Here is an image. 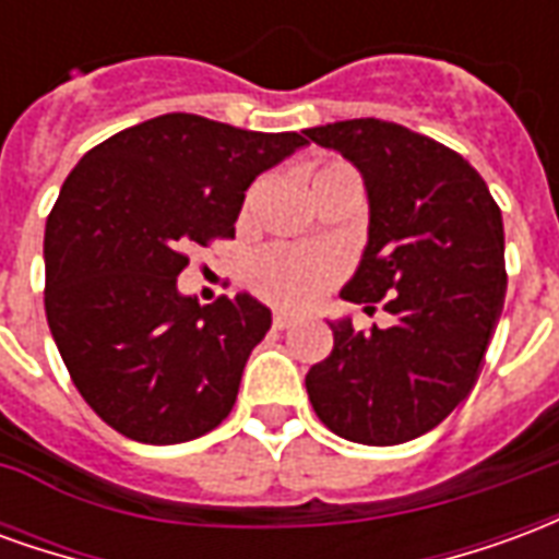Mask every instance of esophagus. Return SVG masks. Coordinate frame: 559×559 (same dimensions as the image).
Masks as SVG:
<instances>
[{
  "label": "esophagus",
  "instance_id": "obj_1",
  "mask_svg": "<svg viewBox=\"0 0 559 559\" xmlns=\"http://www.w3.org/2000/svg\"><path fill=\"white\" fill-rule=\"evenodd\" d=\"M293 323H296V317L287 314V311H275V317H272V326L275 329H290Z\"/></svg>",
  "mask_w": 559,
  "mask_h": 559
}]
</instances>
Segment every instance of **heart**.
<instances>
[{"instance_id": "obj_1", "label": "heart", "mask_w": 559, "mask_h": 559, "mask_svg": "<svg viewBox=\"0 0 559 559\" xmlns=\"http://www.w3.org/2000/svg\"><path fill=\"white\" fill-rule=\"evenodd\" d=\"M335 176H356V173L341 164V160H326L311 173V185L326 182ZM344 272V257L332 248H263L254 254L248 266V281L254 293L263 299L284 308H305L317 302L326 287H332Z\"/></svg>"}]
</instances>
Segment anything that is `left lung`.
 I'll use <instances>...</instances> for the list:
<instances>
[{"label":"left lung","mask_w":559,"mask_h":559,"mask_svg":"<svg viewBox=\"0 0 559 559\" xmlns=\"http://www.w3.org/2000/svg\"><path fill=\"white\" fill-rule=\"evenodd\" d=\"M341 152L368 191V245L341 296L383 308L389 329L329 323L335 347L308 377L329 431L399 445L431 431L479 377L506 299L503 215L457 152L383 119L308 128Z\"/></svg>","instance_id":"1"}]
</instances>
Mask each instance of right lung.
I'll use <instances>...</instances> for the list:
<instances>
[{
  "label": "right lung",
  "instance_id": "right-lung-1",
  "mask_svg": "<svg viewBox=\"0 0 559 559\" xmlns=\"http://www.w3.org/2000/svg\"><path fill=\"white\" fill-rule=\"evenodd\" d=\"M308 140L167 114L90 148L44 230V311L74 386L138 443L203 437L236 404L266 305H200L176 287L185 248L233 239L245 191Z\"/></svg>",
  "mask_w": 559,
  "mask_h": 559
}]
</instances>
